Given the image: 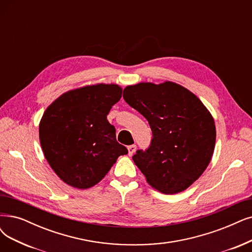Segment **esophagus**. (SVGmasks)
I'll return each instance as SVG.
<instances>
[{
    "label": "esophagus",
    "instance_id": "obj_1",
    "mask_svg": "<svg viewBox=\"0 0 252 252\" xmlns=\"http://www.w3.org/2000/svg\"><path fill=\"white\" fill-rule=\"evenodd\" d=\"M135 151H136V146L135 145L128 146V154H129V156H132L134 154Z\"/></svg>",
    "mask_w": 252,
    "mask_h": 252
}]
</instances>
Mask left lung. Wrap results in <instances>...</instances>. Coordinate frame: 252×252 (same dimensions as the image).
<instances>
[{
    "instance_id": "obj_1",
    "label": "left lung",
    "mask_w": 252,
    "mask_h": 252,
    "mask_svg": "<svg viewBox=\"0 0 252 252\" xmlns=\"http://www.w3.org/2000/svg\"><path fill=\"white\" fill-rule=\"evenodd\" d=\"M123 98L152 130L149 148L132 156L147 182L165 194L187 189L205 172L214 152L216 130L209 110L194 94L172 82L129 86Z\"/></svg>"
}]
</instances>
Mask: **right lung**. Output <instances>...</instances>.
I'll return each instance as SVG.
<instances>
[{"label":"right lung","instance_id":"obj_1","mask_svg":"<svg viewBox=\"0 0 252 252\" xmlns=\"http://www.w3.org/2000/svg\"><path fill=\"white\" fill-rule=\"evenodd\" d=\"M121 97L119 86L99 84L69 91L46 108L39 125L40 144L50 167L66 184L92 187L119 156L128 153L106 119Z\"/></svg>","mask_w":252,"mask_h":252}]
</instances>
